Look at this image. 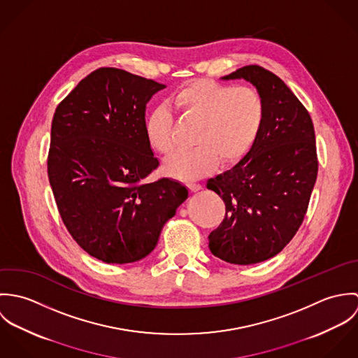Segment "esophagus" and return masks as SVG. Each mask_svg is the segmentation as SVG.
Segmentation results:
<instances>
[{"mask_svg":"<svg viewBox=\"0 0 358 358\" xmlns=\"http://www.w3.org/2000/svg\"><path fill=\"white\" fill-rule=\"evenodd\" d=\"M187 187L190 189V192H192V193H196V192L201 190V185H199V183H189V185H187Z\"/></svg>","mask_w":358,"mask_h":358,"instance_id":"1","label":"esophagus"}]
</instances>
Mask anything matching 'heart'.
<instances>
[{
  "label": "heart",
  "mask_w": 358,
  "mask_h": 358,
  "mask_svg": "<svg viewBox=\"0 0 358 358\" xmlns=\"http://www.w3.org/2000/svg\"><path fill=\"white\" fill-rule=\"evenodd\" d=\"M172 103L185 115L200 121L194 143L189 150L173 154L165 164L169 175L194 180L222 165L238 162L255 145L262 131L266 104L252 87H233L209 80H197L178 90ZM148 142L158 153L175 150L173 114L161 104L145 120Z\"/></svg>",
  "instance_id": "1"
}]
</instances>
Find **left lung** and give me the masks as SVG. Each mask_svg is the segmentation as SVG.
Here are the masks:
<instances>
[{
	"instance_id": "8db88e82",
	"label": "left lung",
	"mask_w": 358,
	"mask_h": 358,
	"mask_svg": "<svg viewBox=\"0 0 358 358\" xmlns=\"http://www.w3.org/2000/svg\"><path fill=\"white\" fill-rule=\"evenodd\" d=\"M223 78L252 83L266 115L248 154L206 182L226 205L209 250L227 263L254 264L281 252L305 219L318 172L315 135L306 107L274 73L250 64Z\"/></svg>"
}]
</instances>
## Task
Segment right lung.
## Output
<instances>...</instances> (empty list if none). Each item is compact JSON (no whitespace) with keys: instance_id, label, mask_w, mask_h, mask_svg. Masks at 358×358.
Segmentation results:
<instances>
[{"instance_id":"1","label":"right lung","mask_w":358,"mask_h":358,"mask_svg":"<svg viewBox=\"0 0 358 358\" xmlns=\"http://www.w3.org/2000/svg\"><path fill=\"white\" fill-rule=\"evenodd\" d=\"M165 85L115 67L88 74L57 104L48 178L74 241L104 263L149 255L187 196L176 180H143L158 166L145 132L146 104Z\"/></svg>"}]
</instances>
